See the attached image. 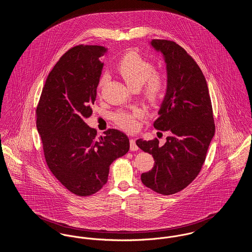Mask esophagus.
<instances>
[{"label":"esophagus","instance_id":"obj_1","mask_svg":"<svg viewBox=\"0 0 252 252\" xmlns=\"http://www.w3.org/2000/svg\"><path fill=\"white\" fill-rule=\"evenodd\" d=\"M139 149V146L136 144L135 140H130V150L131 151H137Z\"/></svg>","mask_w":252,"mask_h":252}]
</instances>
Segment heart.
<instances>
[{"instance_id":"obj_1","label":"heart","mask_w":252,"mask_h":252,"mask_svg":"<svg viewBox=\"0 0 252 252\" xmlns=\"http://www.w3.org/2000/svg\"><path fill=\"white\" fill-rule=\"evenodd\" d=\"M117 71L132 89L141 88L145 83V92L150 100H155L162 94L165 88V77L159 72H154L153 63L145 60L137 52H128L117 64ZM108 74L104 73L98 82L100 90L108 81ZM142 115L139 109L131 111L119 110L114 113L115 122L126 130H135L138 126L137 119Z\"/></svg>"}]
</instances>
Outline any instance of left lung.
<instances>
[{"instance_id": "1", "label": "left lung", "mask_w": 252, "mask_h": 252, "mask_svg": "<svg viewBox=\"0 0 252 252\" xmlns=\"http://www.w3.org/2000/svg\"><path fill=\"white\" fill-rule=\"evenodd\" d=\"M150 46L162 54L167 86L154 127L167 131L166 142L139 139L137 145L154 158V167L143 173L144 185L161 194H173L196 178L215 136L209 89L192 57L174 41L153 39Z\"/></svg>"}]
</instances>
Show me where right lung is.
I'll return each instance as SVG.
<instances>
[{
    "label": "right lung",
    "instance_id": "1",
    "mask_svg": "<svg viewBox=\"0 0 252 252\" xmlns=\"http://www.w3.org/2000/svg\"><path fill=\"white\" fill-rule=\"evenodd\" d=\"M108 49L79 45L70 49L47 76L36 108V128L49 169L70 192L87 196L108 181L110 164L129 150L127 136L108 129L105 136L86 124Z\"/></svg>",
    "mask_w": 252,
    "mask_h": 252
}]
</instances>
